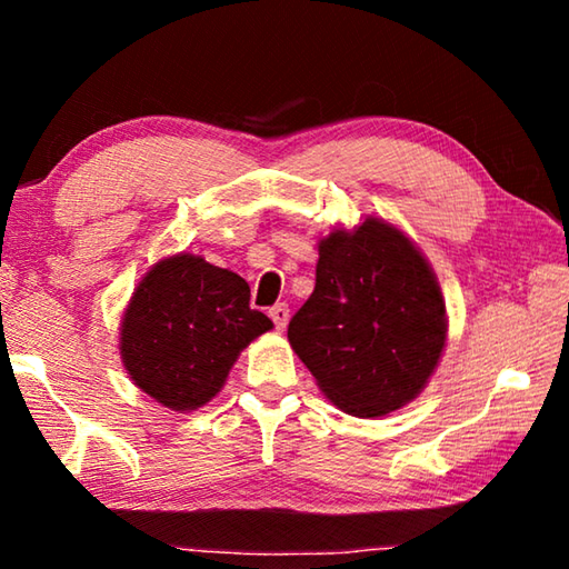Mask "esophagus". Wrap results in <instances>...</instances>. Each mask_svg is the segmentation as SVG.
Masks as SVG:
<instances>
[{
	"label": "esophagus",
	"instance_id": "1",
	"mask_svg": "<svg viewBox=\"0 0 569 569\" xmlns=\"http://www.w3.org/2000/svg\"><path fill=\"white\" fill-rule=\"evenodd\" d=\"M268 316H271V319H273L276 329L283 331L286 323H288V316H291V311H288L286 303H276V306L271 308V311H268Z\"/></svg>",
	"mask_w": 569,
	"mask_h": 569
}]
</instances>
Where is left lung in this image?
<instances>
[{
	"label": "left lung",
	"mask_w": 569,
	"mask_h": 569,
	"mask_svg": "<svg viewBox=\"0 0 569 569\" xmlns=\"http://www.w3.org/2000/svg\"><path fill=\"white\" fill-rule=\"evenodd\" d=\"M298 359L336 407L383 417L427 387L447 341L437 276L399 228L366 218L319 243L316 288L288 323Z\"/></svg>",
	"instance_id": "1"
}]
</instances>
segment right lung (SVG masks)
Segmentation results:
<instances>
[{"mask_svg": "<svg viewBox=\"0 0 569 569\" xmlns=\"http://www.w3.org/2000/svg\"><path fill=\"white\" fill-rule=\"evenodd\" d=\"M271 329L250 308L243 278L180 253L162 258L134 288L120 356L134 387L172 411H192L223 389L238 353Z\"/></svg>", "mask_w": 569, "mask_h": 569, "instance_id": "obj_1", "label": "right lung"}]
</instances>
